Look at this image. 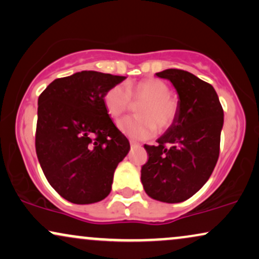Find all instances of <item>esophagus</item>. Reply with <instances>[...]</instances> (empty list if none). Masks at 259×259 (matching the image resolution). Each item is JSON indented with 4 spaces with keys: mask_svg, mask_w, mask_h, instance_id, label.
<instances>
[{
    "mask_svg": "<svg viewBox=\"0 0 259 259\" xmlns=\"http://www.w3.org/2000/svg\"><path fill=\"white\" fill-rule=\"evenodd\" d=\"M130 142V146L132 147H135V146H140V143L139 142H136V141H134V140H130L129 141Z\"/></svg>",
    "mask_w": 259,
    "mask_h": 259,
    "instance_id": "obj_1",
    "label": "esophagus"
}]
</instances>
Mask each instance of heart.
I'll return each instance as SVG.
<instances>
[{
	"label": "heart",
	"mask_w": 259,
	"mask_h": 259,
	"mask_svg": "<svg viewBox=\"0 0 259 259\" xmlns=\"http://www.w3.org/2000/svg\"><path fill=\"white\" fill-rule=\"evenodd\" d=\"M168 84L158 78H147L135 84H116L106 91L104 105L112 118H118L132 106V100L140 104L137 117L120 119L118 129L136 140L149 139L156 133L165 132L175 123L179 112L178 100L172 97Z\"/></svg>",
	"instance_id": "1"
}]
</instances>
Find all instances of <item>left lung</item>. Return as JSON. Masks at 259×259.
Wrapping results in <instances>:
<instances>
[{"label":"left lung","mask_w":259,"mask_h":259,"mask_svg":"<svg viewBox=\"0 0 259 259\" xmlns=\"http://www.w3.org/2000/svg\"><path fill=\"white\" fill-rule=\"evenodd\" d=\"M179 96V112L156 146L145 145L148 161L141 168L147 195L166 203L194 196L214 171L220 154L224 110L214 87L182 69H166Z\"/></svg>","instance_id":"obj_1"}]
</instances>
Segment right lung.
I'll return each mask as SVG.
<instances>
[{"mask_svg":"<svg viewBox=\"0 0 259 259\" xmlns=\"http://www.w3.org/2000/svg\"><path fill=\"white\" fill-rule=\"evenodd\" d=\"M125 76L83 70L56 78L38 98L35 152L49 184L67 201L90 204L111 191L129 141L104 105Z\"/></svg>","mask_w":259,"mask_h":259,"instance_id":"1","label":"right lung"}]
</instances>
